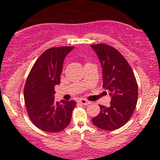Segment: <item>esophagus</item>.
Returning <instances> with one entry per match:
<instances>
[{"instance_id": "esophagus-1", "label": "esophagus", "mask_w": 160, "mask_h": 160, "mask_svg": "<svg viewBox=\"0 0 160 160\" xmlns=\"http://www.w3.org/2000/svg\"><path fill=\"white\" fill-rule=\"evenodd\" d=\"M79 102L81 103L82 104H83V105H88V104H90V102H89V101H87L86 99H83V98L80 99V100H79Z\"/></svg>"}]
</instances>
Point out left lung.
<instances>
[{
  "label": "left lung",
  "mask_w": 160,
  "mask_h": 160,
  "mask_svg": "<svg viewBox=\"0 0 160 160\" xmlns=\"http://www.w3.org/2000/svg\"><path fill=\"white\" fill-rule=\"evenodd\" d=\"M91 47L102 67L103 87L111 96L108 108L99 105L100 113L92 119L95 126L113 131L122 127L131 118L138 102V84L131 66L114 47L100 43Z\"/></svg>",
  "instance_id": "1"
}]
</instances>
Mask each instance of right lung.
<instances>
[{"label": "right lung", "instance_id": "add662e5", "mask_svg": "<svg viewBox=\"0 0 160 160\" xmlns=\"http://www.w3.org/2000/svg\"><path fill=\"white\" fill-rule=\"evenodd\" d=\"M74 47L49 48L40 55L28 76L24 98L29 118L37 127L47 132H58L68 126L75 101L56 102L55 86L59 85L66 55Z\"/></svg>", "mask_w": 160, "mask_h": 160}]
</instances>
